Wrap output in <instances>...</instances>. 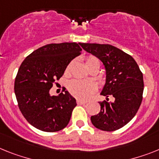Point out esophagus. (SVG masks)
<instances>
[{
    "mask_svg": "<svg viewBox=\"0 0 159 159\" xmlns=\"http://www.w3.org/2000/svg\"><path fill=\"white\" fill-rule=\"evenodd\" d=\"M77 104H86V101H83V100L77 99Z\"/></svg>",
    "mask_w": 159,
    "mask_h": 159,
    "instance_id": "1",
    "label": "esophagus"
}]
</instances>
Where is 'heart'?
Segmentation results:
<instances>
[{
	"label": "heart",
	"mask_w": 159,
	"mask_h": 159,
	"mask_svg": "<svg viewBox=\"0 0 159 159\" xmlns=\"http://www.w3.org/2000/svg\"><path fill=\"white\" fill-rule=\"evenodd\" d=\"M86 65L87 68H90L94 65H100V62L96 57L93 56L88 57L86 60ZM70 65L67 67V71L69 70ZM69 90L73 96L79 99L86 100L90 98L92 94L96 90V86L94 83L81 80H73L69 85Z\"/></svg>",
	"instance_id": "b5f03b06"
}]
</instances>
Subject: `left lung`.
Instances as JSON below:
<instances>
[{
  "mask_svg": "<svg viewBox=\"0 0 159 159\" xmlns=\"http://www.w3.org/2000/svg\"><path fill=\"white\" fill-rule=\"evenodd\" d=\"M82 48L102 61L106 69V83L99 102L100 112L90 117L94 127L111 132L126 125L137 114L142 101L143 74L130 55L110 44L83 43ZM112 96L113 101L109 102Z\"/></svg>",
  "mask_w": 159,
  "mask_h": 159,
  "instance_id": "8db88e82",
  "label": "left lung"
}]
</instances>
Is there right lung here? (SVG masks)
<instances>
[{
	"label": "right lung",
	"instance_id": "obj_1",
	"mask_svg": "<svg viewBox=\"0 0 159 159\" xmlns=\"http://www.w3.org/2000/svg\"><path fill=\"white\" fill-rule=\"evenodd\" d=\"M81 52L77 43H50L22 61L14 82V93L21 112L32 126L52 133L68 125L77 106L76 99L67 90L58 96H51L49 90Z\"/></svg>",
	"mask_w": 159,
	"mask_h": 159
}]
</instances>
